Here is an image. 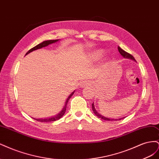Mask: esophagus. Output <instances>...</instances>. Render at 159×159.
Returning a JSON list of instances; mask_svg holds the SVG:
<instances>
[{
  "label": "esophagus",
  "mask_w": 159,
  "mask_h": 159,
  "mask_svg": "<svg viewBox=\"0 0 159 159\" xmlns=\"http://www.w3.org/2000/svg\"><path fill=\"white\" fill-rule=\"evenodd\" d=\"M91 85V82L88 80H84V81H81V82L80 83V86L81 88H84L86 87V86H89Z\"/></svg>",
  "instance_id": "1"
}]
</instances>
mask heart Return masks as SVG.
<instances>
[{"label": "heart", "instance_id": "1", "mask_svg": "<svg viewBox=\"0 0 159 159\" xmlns=\"http://www.w3.org/2000/svg\"><path fill=\"white\" fill-rule=\"evenodd\" d=\"M97 54H98V56L102 55V51H99V52H98L97 53Z\"/></svg>", "mask_w": 159, "mask_h": 159}]
</instances>
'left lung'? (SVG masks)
I'll use <instances>...</instances> for the list:
<instances>
[{"label": "left lung", "mask_w": 159, "mask_h": 159, "mask_svg": "<svg viewBox=\"0 0 159 159\" xmlns=\"http://www.w3.org/2000/svg\"><path fill=\"white\" fill-rule=\"evenodd\" d=\"M118 50H119V52L120 53V54H121L123 57H125V58L131 59V60H133L136 61L135 59L134 58V57L132 55H131L130 54H129V53H127V52H125V50H123V49H121L119 46H118ZM92 110H93V111L94 114L96 115V116H98L99 118H101V119H102L103 120H106V121H119V120L123 119V118H121H121H120V119H109V118H107V117H105L103 116L102 115H101L100 113H99L97 111V110L95 109L94 103H92Z\"/></svg>", "instance_id": "left-lung-1"}]
</instances>
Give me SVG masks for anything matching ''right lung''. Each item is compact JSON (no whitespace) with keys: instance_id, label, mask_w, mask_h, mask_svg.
<instances>
[{"instance_id":"obj_1","label":"right lung","mask_w":159,"mask_h":159,"mask_svg":"<svg viewBox=\"0 0 159 159\" xmlns=\"http://www.w3.org/2000/svg\"><path fill=\"white\" fill-rule=\"evenodd\" d=\"M60 39H57V40H46V41H44L42 42V43H40V44H38L37 46H34V48H31L30 50H28V52L26 54V55H27L28 54H29V53L32 52V51H34V50H36L38 49H40L42 48H44V47H46L47 46H48L51 44H54V43H56L57 42V41H59ZM25 55V56H26ZM75 91H74L73 92H72L68 97V98H67L66 102H65V104H64V107L62 108V110L61 111L60 113H58V114L56 115V116H54V117H49V118H44V119H35V118H33L35 120H36V121H39V122H51V121H57V120L60 119L61 117H63V115H64L65 112H66V107H67V104H68V102L69 99H70V98L71 97L72 95H73V94L74 93Z\"/></svg>"}]
</instances>
